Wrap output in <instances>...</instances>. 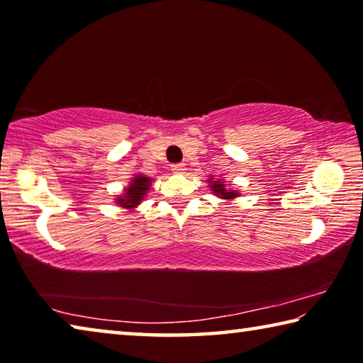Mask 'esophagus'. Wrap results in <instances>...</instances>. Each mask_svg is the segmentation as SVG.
Returning a JSON list of instances; mask_svg holds the SVG:
<instances>
[{
    "mask_svg": "<svg viewBox=\"0 0 363 363\" xmlns=\"http://www.w3.org/2000/svg\"><path fill=\"white\" fill-rule=\"evenodd\" d=\"M171 171H173L174 174H182L184 171H186V167H184V164H173V168H171Z\"/></svg>",
    "mask_w": 363,
    "mask_h": 363,
    "instance_id": "esophagus-1",
    "label": "esophagus"
}]
</instances>
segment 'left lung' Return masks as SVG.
I'll list each match as a JSON object with an SVG mask.
<instances>
[{
  "mask_svg": "<svg viewBox=\"0 0 363 363\" xmlns=\"http://www.w3.org/2000/svg\"><path fill=\"white\" fill-rule=\"evenodd\" d=\"M208 186H210V189L213 190V194L218 196V199L224 200L225 203H229V201H232L233 199H237V196H240V192L235 189H232L230 184H225L224 179H220V177H214L211 176L210 179L206 181Z\"/></svg>",
  "mask_w": 363,
  "mask_h": 363,
  "instance_id": "obj_1",
  "label": "left lung"
}]
</instances>
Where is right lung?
Returning a JSON list of instances; mask_svg holds the SVG:
<instances>
[{
    "instance_id": "right-lung-1",
    "label": "right lung",
    "mask_w": 363,
    "mask_h": 363,
    "mask_svg": "<svg viewBox=\"0 0 363 363\" xmlns=\"http://www.w3.org/2000/svg\"><path fill=\"white\" fill-rule=\"evenodd\" d=\"M152 186V177L145 174H134L131 182L128 184L123 194L115 199V203L125 208L128 211L136 213V208L145 199L147 192Z\"/></svg>"
}]
</instances>
